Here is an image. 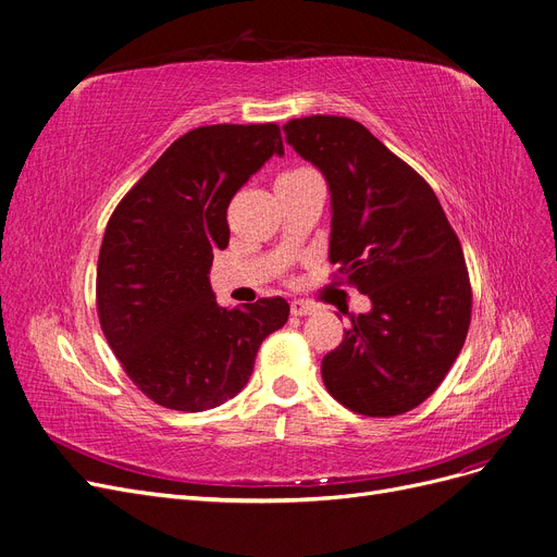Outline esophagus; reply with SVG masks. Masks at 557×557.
I'll return each mask as SVG.
<instances>
[{
  "mask_svg": "<svg viewBox=\"0 0 557 557\" xmlns=\"http://www.w3.org/2000/svg\"><path fill=\"white\" fill-rule=\"evenodd\" d=\"M315 304H310V301H304V299H295V301H290V313L293 315H299V318H304V315H313L315 313Z\"/></svg>",
  "mask_w": 557,
  "mask_h": 557,
  "instance_id": "esophagus-1",
  "label": "esophagus"
}]
</instances>
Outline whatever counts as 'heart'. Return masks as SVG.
I'll use <instances>...</instances> for the list:
<instances>
[{
  "label": "heart",
  "mask_w": 557,
  "mask_h": 557,
  "mask_svg": "<svg viewBox=\"0 0 557 557\" xmlns=\"http://www.w3.org/2000/svg\"><path fill=\"white\" fill-rule=\"evenodd\" d=\"M306 173H313L310 169H304V166H299V169H290V171H285L283 175H306ZM281 175V177H283Z\"/></svg>",
  "instance_id": "b5f03b06"
}]
</instances>
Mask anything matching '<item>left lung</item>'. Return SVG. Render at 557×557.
Masks as SVG:
<instances>
[{
    "instance_id": "obj_1",
    "label": "left lung",
    "mask_w": 557,
    "mask_h": 557,
    "mask_svg": "<svg viewBox=\"0 0 557 557\" xmlns=\"http://www.w3.org/2000/svg\"><path fill=\"white\" fill-rule=\"evenodd\" d=\"M283 132L329 183L333 276L372 301L322 359L324 386L354 413H407L446 380L469 333L459 237L425 177L359 121L318 114Z\"/></svg>"
}]
</instances>
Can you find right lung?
Returning <instances> with one entry per match:
<instances>
[{
    "label": "right lung",
    "instance_id": "1",
    "mask_svg": "<svg viewBox=\"0 0 557 557\" xmlns=\"http://www.w3.org/2000/svg\"><path fill=\"white\" fill-rule=\"evenodd\" d=\"M281 127L203 125L175 139L111 212L96 306L125 374L154 405L206 411L235 397L260 343L290 315L283 297L221 308L210 287L228 247L231 198L272 158Z\"/></svg>",
    "mask_w": 557,
    "mask_h": 557
}]
</instances>
